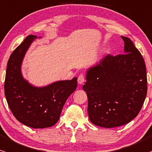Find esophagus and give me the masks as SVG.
<instances>
[{
	"mask_svg": "<svg viewBox=\"0 0 152 152\" xmlns=\"http://www.w3.org/2000/svg\"><path fill=\"white\" fill-rule=\"evenodd\" d=\"M85 81V79H84V76L83 74L79 75V76L78 77V83L79 84H82Z\"/></svg>",
	"mask_w": 152,
	"mask_h": 152,
	"instance_id": "esophagus-1",
	"label": "esophagus"
}]
</instances>
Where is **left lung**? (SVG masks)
<instances>
[{
	"mask_svg": "<svg viewBox=\"0 0 152 152\" xmlns=\"http://www.w3.org/2000/svg\"><path fill=\"white\" fill-rule=\"evenodd\" d=\"M122 38L125 54H109L89 67L82 86L88 97L90 121L100 127H118L132 121L147 93L144 58L129 38Z\"/></svg>",
	"mask_w": 152,
	"mask_h": 152,
	"instance_id": "obj_1",
	"label": "left lung"
}]
</instances>
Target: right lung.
Masks as SVG:
<instances>
[{
	"label": "right lung",
	"instance_id": "1",
	"mask_svg": "<svg viewBox=\"0 0 152 152\" xmlns=\"http://www.w3.org/2000/svg\"><path fill=\"white\" fill-rule=\"evenodd\" d=\"M41 37L29 35L8 59L4 90L8 107L20 123L33 128H49L60 118L68 96L77 87V78L35 86L24 78L21 65L31 43Z\"/></svg>",
	"mask_w": 152,
	"mask_h": 152
}]
</instances>
